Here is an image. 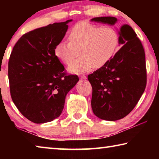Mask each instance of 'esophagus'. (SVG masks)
Masks as SVG:
<instances>
[{
    "instance_id": "obj_1",
    "label": "esophagus",
    "mask_w": 159,
    "mask_h": 159,
    "mask_svg": "<svg viewBox=\"0 0 159 159\" xmlns=\"http://www.w3.org/2000/svg\"><path fill=\"white\" fill-rule=\"evenodd\" d=\"M80 79H87V76H85V75H80Z\"/></svg>"
}]
</instances>
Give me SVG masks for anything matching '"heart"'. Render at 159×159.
<instances>
[{
  "label": "heart",
  "instance_id": "heart-1",
  "mask_svg": "<svg viewBox=\"0 0 159 159\" xmlns=\"http://www.w3.org/2000/svg\"><path fill=\"white\" fill-rule=\"evenodd\" d=\"M69 42L61 41L56 45L55 55L74 73L101 69L107 65L117 52L119 36L115 29L86 21L76 24L68 36Z\"/></svg>",
  "mask_w": 159,
  "mask_h": 159
}]
</instances>
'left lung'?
I'll return each instance as SVG.
<instances>
[{
    "mask_svg": "<svg viewBox=\"0 0 159 159\" xmlns=\"http://www.w3.org/2000/svg\"><path fill=\"white\" fill-rule=\"evenodd\" d=\"M91 21L114 25L113 17H95ZM118 50L107 65L88 76L93 88L91 106L96 116L114 121L133 111L147 85L145 53L142 43L133 28L120 26Z\"/></svg>",
    "mask_w": 159,
    "mask_h": 159,
    "instance_id": "8db88e82",
    "label": "left lung"
}]
</instances>
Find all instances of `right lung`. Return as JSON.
Segmentation results:
<instances>
[{"label":"right lung","mask_w":159,"mask_h":159,"mask_svg":"<svg viewBox=\"0 0 159 159\" xmlns=\"http://www.w3.org/2000/svg\"><path fill=\"white\" fill-rule=\"evenodd\" d=\"M71 20L36 29L16 43L8 61L10 95L24 116L35 123L52 121L63 111L66 94L79 81L55 55Z\"/></svg>","instance_id":"add662e5"}]
</instances>
